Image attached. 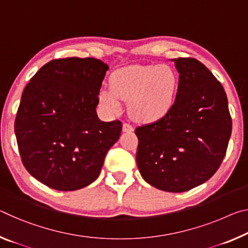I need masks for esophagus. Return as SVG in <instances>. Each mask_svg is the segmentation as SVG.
Listing matches in <instances>:
<instances>
[{"label": "esophagus", "instance_id": "esophagus-1", "mask_svg": "<svg viewBox=\"0 0 248 248\" xmlns=\"http://www.w3.org/2000/svg\"><path fill=\"white\" fill-rule=\"evenodd\" d=\"M123 131L124 132H132L133 131V127L131 124H123Z\"/></svg>", "mask_w": 248, "mask_h": 248}]
</instances>
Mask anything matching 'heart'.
<instances>
[{"mask_svg":"<svg viewBox=\"0 0 248 248\" xmlns=\"http://www.w3.org/2000/svg\"><path fill=\"white\" fill-rule=\"evenodd\" d=\"M178 88L179 76L170 66H130L112 75L110 88L101 89L99 101L108 112H118L121 100L128 101L133 119L152 123L171 111Z\"/></svg>","mask_w":248,"mask_h":248,"instance_id":"1","label":"heart"}]
</instances>
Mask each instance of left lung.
Segmentation results:
<instances>
[{
	"label": "left lung",
	"instance_id": "obj_1",
	"mask_svg": "<svg viewBox=\"0 0 248 248\" xmlns=\"http://www.w3.org/2000/svg\"><path fill=\"white\" fill-rule=\"evenodd\" d=\"M175 104L155 123L136 129L137 166L145 182L167 192H186L221 166L232 133L224 88L195 58H175Z\"/></svg>",
	"mask_w": 248,
	"mask_h": 248
}]
</instances>
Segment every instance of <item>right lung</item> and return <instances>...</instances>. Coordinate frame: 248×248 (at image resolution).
<instances>
[{
    "instance_id": "1",
    "label": "right lung",
    "mask_w": 248,
    "mask_h": 248,
    "mask_svg": "<svg viewBox=\"0 0 248 248\" xmlns=\"http://www.w3.org/2000/svg\"><path fill=\"white\" fill-rule=\"evenodd\" d=\"M108 65L96 58L53 60L26 85L15 118L19 155L29 173L58 191L89 186L119 139L123 124L97 116Z\"/></svg>"
}]
</instances>
